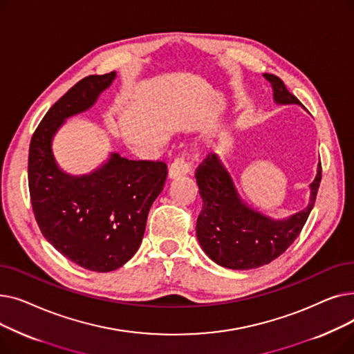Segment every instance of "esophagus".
Instances as JSON below:
<instances>
[{
	"instance_id": "1",
	"label": "esophagus",
	"mask_w": 354,
	"mask_h": 354,
	"mask_svg": "<svg viewBox=\"0 0 354 354\" xmlns=\"http://www.w3.org/2000/svg\"><path fill=\"white\" fill-rule=\"evenodd\" d=\"M188 172H189V165L185 162L183 158H176L169 166L167 176H169V179H175V178L187 175Z\"/></svg>"
}]
</instances>
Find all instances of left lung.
Listing matches in <instances>:
<instances>
[{
	"label": "left lung",
	"instance_id": "8db88e82",
	"mask_svg": "<svg viewBox=\"0 0 354 354\" xmlns=\"http://www.w3.org/2000/svg\"><path fill=\"white\" fill-rule=\"evenodd\" d=\"M277 104H299L280 77L264 73ZM203 201L196 221L199 244L214 263L231 270H251L280 257L301 232L314 207L322 180V163L310 183L308 205L284 219H274L252 209L239 196L234 180L218 155H208L196 169Z\"/></svg>",
	"mask_w": 354,
	"mask_h": 354
}]
</instances>
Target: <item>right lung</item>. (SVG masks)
Listing matches in <instances>:
<instances>
[{"instance_id": "add662e5", "label": "right lung", "mask_w": 354, "mask_h": 354, "mask_svg": "<svg viewBox=\"0 0 354 354\" xmlns=\"http://www.w3.org/2000/svg\"><path fill=\"white\" fill-rule=\"evenodd\" d=\"M116 71L88 76L55 102L31 138L28 188L41 234L74 264L96 272L120 268L140 247L146 219L167 175L163 162L119 153L87 175H70L55 162L53 138L66 119L95 104Z\"/></svg>"}]
</instances>
